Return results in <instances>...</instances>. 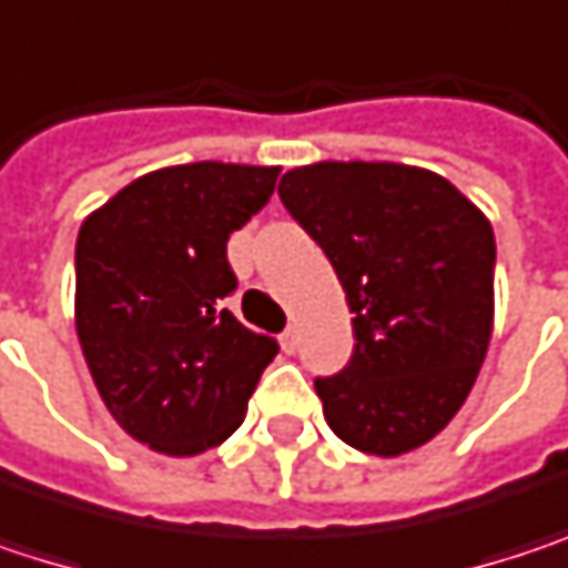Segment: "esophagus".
<instances>
[{"mask_svg": "<svg viewBox=\"0 0 568 568\" xmlns=\"http://www.w3.org/2000/svg\"><path fill=\"white\" fill-rule=\"evenodd\" d=\"M283 348H285V352H288V355H292V352L298 348V325H295V322H288V325H285Z\"/></svg>", "mask_w": 568, "mask_h": 568, "instance_id": "esophagus-1", "label": "esophagus"}]
</instances>
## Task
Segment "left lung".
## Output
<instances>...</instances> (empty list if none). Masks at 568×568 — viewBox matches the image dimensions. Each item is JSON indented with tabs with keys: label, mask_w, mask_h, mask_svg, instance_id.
I'll return each mask as SVG.
<instances>
[{
	"label": "left lung",
	"mask_w": 568,
	"mask_h": 568,
	"mask_svg": "<svg viewBox=\"0 0 568 568\" xmlns=\"http://www.w3.org/2000/svg\"><path fill=\"white\" fill-rule=\"evenodd\" d=\"M288 216L345 288L355 352L315 378L328 427L355 450L397 457L467 400L494 328L497 243L444 176L404 164H312L280 180Z\"/></svg>",
	"instance_id": "8db88e82"
}]
</instances>
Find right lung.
<instances>
[{
	"label": "right lung",
	"mask_w": 568,
	"mask_h": 568,
	"mask_svg": "<svg viewBox=\"0 0 568 568\" xmlns=\"http://www.w3.org/2000/svg\"><path fill=\"white\" fill-rule=\"evenodd\" d=\"M280 168L183 164L138 176L81 223L74 322L98 395L141 444L190 457L223 444L246 414L273 335L226 298V240L260 213Z\"/></svg>",
	"instance_id": "right-lung-1"
}]
</instances>
